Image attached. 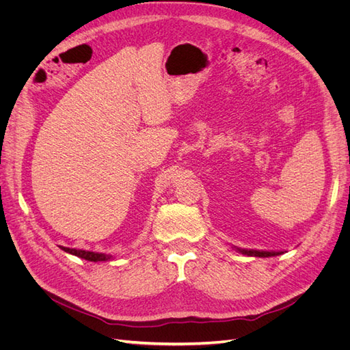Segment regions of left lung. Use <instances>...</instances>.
I'll return each mask as SVG.
<instances>
[{"mask_svg": "<svg viewBox=\"0 0 350 350\" xmlns=\"http://www.w3.org/2000/svg\"><path fill=\"white\" fill-rule=\"evenodd\" d=\"M239 252L245 254V256H251V257H271V256H279V254H283L282 251L274 252V251H257V250H241L237 248Z\"/></svg>", "mask_w": 350, "mask_h": 350, "instance_id": "1", "label": "left lung"}]
</instances>
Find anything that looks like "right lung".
<instances>
[{
  "mask_svg": "<svg viewBox=\"0 0 350 350\" xmlns=\"http://www.w3.org/2000/svg\"><path fill=\"white\" fill-rule=\"evenodd\" d=\"M62 251L70 252L72 256L84 258L88 261H108L112 256H107V254H99V252H92V251H84V250H76V248H67V247H59Z\"/></svg>",
  "mask_w": 350,
  "mask_h": 350,
  "instance_id": "obj_1",
  "label": "right lung"
}]
</instances>
